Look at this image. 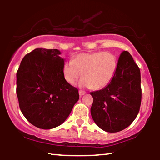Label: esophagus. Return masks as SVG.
I'll list each match as a JSON object with an SVG mask.
<instances>
[{
  "mask_svg": "<svg viewBox=\"0 0 160 160\" xmlns=\"http://www.w3.org/2000/svg\"><path fill=\"white\" fill-rule=\"evenodd\" d=\"M78 93H79V95L80 96H82V95H85V92L84 91H83V90H79L78 91Z\"/></svg>",
  "mask_w": 160,
  "mask_h": 160,
  "instance_id": "obj_1",
  "label": "esophagus"
}]
</instances>
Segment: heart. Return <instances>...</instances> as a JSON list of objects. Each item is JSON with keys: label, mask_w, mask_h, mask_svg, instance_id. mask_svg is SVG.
Wrapping results in <instances>:
<instances>
[{"label": "heart", "mask_w": 160, "mask_h": 160, "mask_svg": "<svg viewBox=\"0 0 160 160\" xmlns=\"http://www.w3.org/2000/svg\"><path fill=\"white\" fill-rule=\"evenodd\" d=\"M117 66V58L112 52L82 53L72 61L65 62L62 73L65 79L72 85L75 84L82 73L84 78L78 83L81 87L99 89L111 82Z\"/></svg>", "instance_id": "heart-1"}]
</instances>
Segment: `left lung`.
<instances>
[{"label":"left lung","mask_w":160,"mask_h":160,"mask_svg":"<svg viewBox=\"0 0 160 160\" xmlns=\"http://www.w3.org/2000/svg\"><path fill=\"white\" fill-rule=\"evenodd\" d=\"M90 95L93 98L92 117L102 130L119 132L132 124L141 106V71L128 52L120 54L111 82Z\"/></svg>","instance_id":"left-lung-1"}]
</instances>
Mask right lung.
Returning a JSON list of instances; mask_svg holds the SVG:
<instances>
[{"label":"right lung","mask_w":160,"mask_h":160,"mask_svg":"<svg viewBox=\"0 0 160 160\" xmlns=\"http://www.w3.org/2000/svg\"><path fill=\"white\" fill-rule=\"evenodd\" d=\"M58 49L37 48L26 54L17 72V95L22 114L41 129L65 121L79 99L78 90L65 79L64 59Z\"/></svg>","instance_id":"add662e5"}]
</instances>
